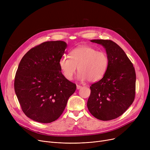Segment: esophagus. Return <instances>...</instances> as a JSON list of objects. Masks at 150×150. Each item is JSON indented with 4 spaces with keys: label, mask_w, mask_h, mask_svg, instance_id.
Wrapping results in <instances>:
<instances>
[{
    "label": "esophagus",
    "mask_w": 150,
    "mask_h": 150,
    "mask_svg": "<svg viewBox=\"0 0 150 150\" xmlns=\"http://www.w3.org/2000/svg\"><path fill=\"white\" fill-rule=\"evenodd\" d=\"M81 88V86L80 85H76V89H80Z\"/></svg>",
    "instance_id": "esophagus-1"
}]
</instances>
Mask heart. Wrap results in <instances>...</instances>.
I'll use <instances>...</instances> for the list:
<instances>
[{
    "label": "heart",
    "mask_w": 150,
    "mask_h": 150,
    "mask_svg": "<svg viewBox=\"0 0 150 150\" xmlns=\"http://www.w3.org/2000/svg\"><path fill=\"white\" fill-rule=\"evenodd\" d=\"M58 64L64 77L72 80L77 67L78 80L95 83L100 80L106 74L109 66V58L103 51H97L88 45L76 47L70 52V58L62 56Z\"/></svg>",
    "instance_id": "b5f03b06"
}]
</instances>
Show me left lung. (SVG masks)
Masks as SVG:
<instances>
[{"instance_id": "1", "label": "left lung", "mask_w": 150, "mask_h": 150, "mask_svg": "<svg viewBox=\"0 0 150 150\" xmlns=\"http://www.w3.org/2000/svg\"><path fill=\"white\" fill-rule=\"evenodd\" d=\"M101 45L109 58L103 77L90 87L88 108L97 119L111 120L122 115L135 97L136 76L134 67L121 47L111 40L93 39Z\"/></svg>"}]
</instances>
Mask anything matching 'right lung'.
<instances>
[{
	"label": "right lung",
	"instance_id": "1",
	"mask_svg": "<svg viewBox=\"0 0 150 150\" xmlns=\"http://www.w3.org/2000/svg\"><path fill=\"white\" fill-rule=\"evenodd\" d=\"M66 47L64 41L43 42L30 49L19 63L14 91L23 113L31 120L44 123L57 120L76 90L58 64Z\"/></svg>",
	"mask_w": 150,
	"mask_h": 150
}]
</instances>
